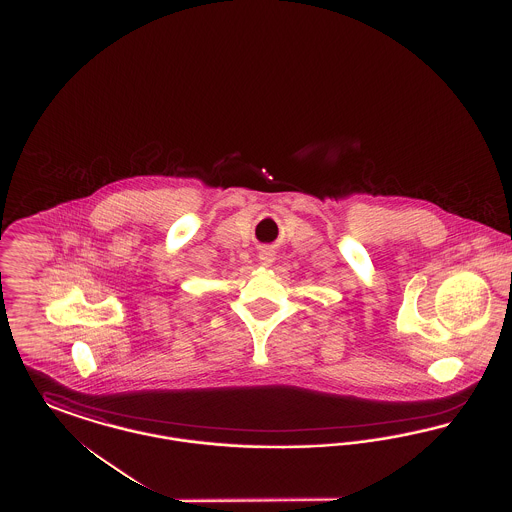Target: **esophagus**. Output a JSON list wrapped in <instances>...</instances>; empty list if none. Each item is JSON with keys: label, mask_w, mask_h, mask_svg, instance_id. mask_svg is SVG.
<instances>
[{"label": "esophagus", "mask_w": 512, "mask_h": 512, "mask_svg": "<svg viewBox=\"0 0 512 512\" xmlns=\"http://www.w3.org/2000/svg\"><path fill=\"white\" fill-rule=\"evenodd\" d=\"M259 259H261L263 265H270V263L274 261V253H272L270 249H263V251L259 253Z\"/></svg>", "instance_id": "34e87169"}]
</instances>
